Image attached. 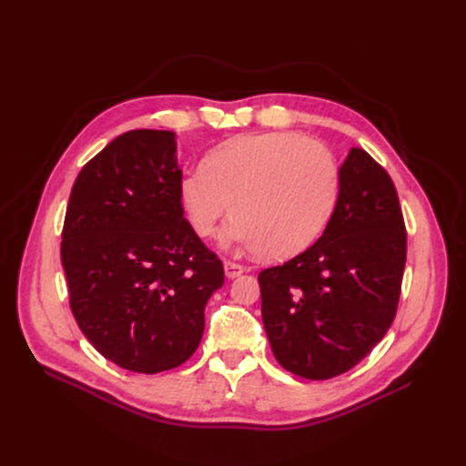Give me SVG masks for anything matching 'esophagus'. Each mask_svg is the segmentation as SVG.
Returning <instances> with one entry per match:
<instances>
[{
  "mask_svg": "<svg viewBox=\"0 0 466 466\" xmlns=\"http://www.w3.org/2000/svg\"><path fill=\"white\" fill-rule=\"evenodd\" d=\"M243 272H246V268H243L241 264L232 262V260H225V274H227L228 279H234V278L241 276Z\"/></svg>",
  "mask_w": 466,
  "mask_h": 466,
  "instance_id": "esophagus-1",
  "label": "esophagus"
}]
</instances>
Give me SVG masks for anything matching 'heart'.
<instances>
[{
  "label": "heart",
  "instance_id": "heart-1",
  "mask_svg": "<svg viewBox=\"0 0 466 466\" xmlns=\"http://www.w3.org/2000/svg\"><path fill=\"white\" fill-rule=\"evenodd\" d=\"M339 188L327 149L292 132L238 136L187 167L177 198L192 230L209 238L228 213L227 246L270 258L304 251L327 227Z\"/></svg>",
  "mask_w": 466,
  "mask_h": 466
}]
</instances>
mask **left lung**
Here are the masks:
<instances>
[{
  "mask_svg": "<svg viewBox=\"0 0 466 466\" xmlns=\"http://www.w3.org/2000/svg\"><path fill=\"white\" fill-rule=\"evenodd\" d=\"M338 177L323 236L258 274L274 357L308 380L348 372L381 341L395 319L406 264L404 218L387 171L353 147Z\"/></svg>",
  "mask_w": 466,
  "mask_h": 466,
  "instance_id": "1",
  "label": "left lung"
}]
</instances>
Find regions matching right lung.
<instances>
[{"mask_svg":"<svg viewBox=\"0 0 466 466\" xmlns=\"http://www.w3.org/2000/svg\"><path fill=\"white\" fill-rule=\"evenodd\" d=\"M176 134L130 130L73 183L62 266L73 317L120 369L157 374L183 364L204 334L223 262L196 236L177 198Z\"/></svg>","mask_w":466,"mask_h":466,"instance_id":"add662e5","label":"right lung"}]
</instances>
